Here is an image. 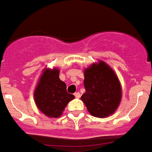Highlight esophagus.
Instances as JSON below:
<instances>
[{"instance_id": "obj_1", "label": "esophagus", "mask_w": 152, "mask_h": 152, "mask_svg": "<svg viewBox=\"0 0 152 152\" xmlns=\"http://www.w3.org/2000/svg\"><path fill=\"white\" fill-rule=\"evenodd\" d=\"M75 96L76 98H79L80 97V93L79 92H75Z\"/></svg>"}]
</instances>
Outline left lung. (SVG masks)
I'll return each mask as SVG.
<instances>
[{
  "instance_id": "left-lung-1",
  "label": "left lung",
  "mask_w": 152,
  "mask_h": 152,
  "mask_svg": "<svg viewBox=\"0 0 152 152\" xmlns=\"http://www.w3.org/2000/svg\"><path fill=\"white\" fill-rule=\"evenodd\" d=\"M86 92L81 96L94 117H105L116 111L121 99V87L113 70L104 61L84 71Z\"/></svg>"
}]
</instances>
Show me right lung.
<instances>
[{"instance_id":"obj_1","label":"right lung","mask_w":152,"mask_h":152,"mask_svg":"<svg viewBox=\"0 0 152 152\" xmlns=\"http://www.w3.org/2000/svg\"><path fill=\"white\" fill-rule=\"evenodd\" d=\"M38 108L48 117H59L75 96L66 91V84L60 80L57 69L43 73L34 94Z\"/></svg>"}]
</instances>
